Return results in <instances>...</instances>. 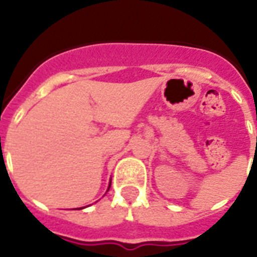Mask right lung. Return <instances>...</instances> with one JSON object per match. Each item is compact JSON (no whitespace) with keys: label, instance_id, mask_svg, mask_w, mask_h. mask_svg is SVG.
I'll list each match as a JSON object with an SVG mask.
<instances>
[{"label":"right lung","instance_id":"obj_1","mask_svg":"<svg viewBox=\"0 0 257 257\" xmlns=\"http://www.w3.org/2000/svg\"><path fill=\"white\" fill-rule=\"evenodd\" d=\"M109 188H110V184H109V187H108V191H109ZM80 209H82V208H80Z\"/></svg>","mask_w":257,"mask_h":257}]
</instances>
